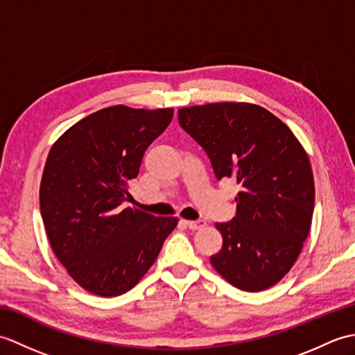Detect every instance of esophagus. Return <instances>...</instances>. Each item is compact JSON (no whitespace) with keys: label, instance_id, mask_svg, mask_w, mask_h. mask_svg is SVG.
Wrapping results in <instances>:
<instances>
[{"label":"esophagus","instance_id":"34e87169","mask_svg":"<svg viewBox=\"0 0 355 355\" xmlns=\"http://www.w3.org/2000/svg\"><path fill=\"white\" fill-rule=\"evenodd\" d=\"M186 225L191 230H201L206 227V221L205 220H198V221H186Z\"/></svg>","mask_w":355,"mask_h":355}]
</instances>
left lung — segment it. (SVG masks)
<instances>
[{
    "label": "left lung",
    "instance_id": "obj_1",
    "mask_svg": "<svg viewBox=\"0 0 355 355\" xmlns=\"http://www.w3.org/2000/svg\"><path fill=\"white\" fill-rule=\"evenodd\" d=\"M183 130L206 150L218 180L239 184L236 215L216 223L223 248L210 258L225 281L262 291L288 273L311 227L314 180L291 130L266 108L220 102L178 110Z\"/></svg>",
    "mask_w": 355,
    "mask_h": 355
}]
</instances>
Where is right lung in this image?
Instances as JSON below:
<instances>
[{
    "label": "right lung",
    "mask_w": 355,
    "mask_h": 355,
    "mask_svg": "<svg viewBox=\"0 0 355 355\" xmlns=\"http://www.w3.org/2000/svg\"><path fill=\"white\" fill-rule=\"evenodd\" d=\"M172 116V108L116 105L79 120L50 149L40 189L44 227L59 262L97 296L131 290L177 227V218L123 206L145 150Z\"/></svg>",
    "instance_id": "add662e5"
}]
</instances>
